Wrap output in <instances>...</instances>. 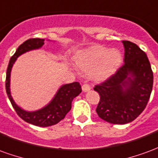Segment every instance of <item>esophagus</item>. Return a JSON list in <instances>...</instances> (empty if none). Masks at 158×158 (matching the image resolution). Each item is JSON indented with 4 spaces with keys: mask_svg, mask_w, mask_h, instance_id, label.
<instances>
[{
    "mask_svg": "<svg viewBox=\"0 0 158 158\" xmlns=\"http://www.w3.org/2000/svg\"><path fill=\"white\" fill-rule=\"evenodd\" d=\"M82 89L84 92L89 91V89H90V86H89L88 84H85V85H82Z\"/></svg>",
    "mask_w": 158,
    "mask_h": 158,
    "instance_id": "1",
    "label": "esophagus"
}]
</instances>
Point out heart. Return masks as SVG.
<instances>
[{
	"instance_id": "b5f03b06",
	"label": "heart",
	"mask_w": 158,
	"mask_h": 158,
	"mask_svg": "<svg viewBox=\"0 0 158 158\" xmlns=\"http://www.w3.org/2000/svg\"><path fill=\"white\" fill-rule=\"evenodd\" d=\"M74 64L83 75H91L96 81L108 79L122 63V54L117 49L96 45L77 52Z\"/></svg>"
}]
</instances>
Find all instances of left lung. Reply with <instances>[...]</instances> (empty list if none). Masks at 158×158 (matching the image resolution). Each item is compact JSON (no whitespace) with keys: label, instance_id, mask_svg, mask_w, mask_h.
Here are the masks:
<instances>
[{"label":"left lung","instance_id":"obj_1","mask_svg":"<svg viewBox=\"0 0 158 158\" xmlns=\"http://www.w3.org/2000/svg\"><path fill=\"white\" fill-rule=\"evenodd\" d=\"M124 63L94 89L100 95L98 116L113 124L134 121L146 108L152 93L153 73L148 57L135 43L123 40Z\"/></svg>","mask_w":158,"mask_h":158}]
</instances>
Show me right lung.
<instances>
[{"instance_id":"obj_1","label":"right lung","mask_w":158,"mask_h":158,"mask_svg":"<svg viewBox=\"0 0 158 158\" xmlns=\"http://www.w3.org/2000/svg\"><path fill=\"white\" fill-rule=\"evenodd\" d=\"M44 40H45L44 39H39V38L29 39L23 42L22 45H19L14 55L12 56L9 61L8 67L6 70V94L17 114L25 122L39 127H48V126L54 125L64 118L66 114L71 109L73 98L79 96L82 91L81 86L79 82H73L62 85L49 104H47L41 109L37 110L35 112L25 111L16 104L15 102L12 99L10 91V76H11L12 66L19 56L29 51L40 48L44 45Z\"/></svg>"}]
</instances>
